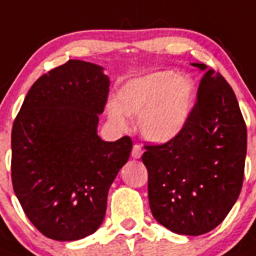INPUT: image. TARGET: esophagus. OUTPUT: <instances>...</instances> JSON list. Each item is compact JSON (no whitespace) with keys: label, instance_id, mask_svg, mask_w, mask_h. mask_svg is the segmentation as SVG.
Here are the masks:
<instances>
[{"label":"esophagus","instance_id":"obj_1","mask_svg":"<svg viewBox=\"0 0 256 256\" xmlns=\"http://www.w3.org/2000/svg\"><path fill=\"white\" fill-rule=\"evenodd\" d=\"M142 154H143V150H142V146L139 144H135L132 146V150H131V156L134 157V158H140Z\"/></svg>","mask_w":256,"mask_h":256}]
</instances>
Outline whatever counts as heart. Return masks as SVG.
<instances>
[{
	"label": "heart",
	"mask_w": 256,
	"mask_h": 256,
	"mask_svg": "<svg viewBox=\"0 0 256 256\" xmlns=\"http://www.w3.org/2000/svg\"><path fill=\"white\" fill-rule=\"evenodd\" d=\"M193 100L194 85L190 77L162 70L126 82L117 102L108 103L106 113L121 130L128 128V116L139 114L138 128L146 140L166 143L183 130Z\"/></svg>",
	"instance_id": "heart-1"
}]
</instances>
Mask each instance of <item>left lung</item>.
I'll list each match as a JSON object with an SVG mask.
<instances>
[{"label":"left lung","mask_w":256,"mask_h":256,"mask_svg":"<svg viewBox=\"0 0 256 256\" xmlns=\"http://www.w3.org/2000/svg\"><path fill=\"white\" fill-rule=\"evenodd\" d=\"M205 74L183 130L160 146H146L150 211L178 234L200 236L226 219L241 192L248 130L238 102L220 73Z\"/></svg>","instance_id":"8db88e82"}]
</instances>
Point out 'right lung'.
<instances>
[{"mask_svg": "<svg viewBox=\"0 0 256 256\" xmlns=\"http://www.w3.org/2000/svg\"><path fill=\"white\" fill-rule=\"evenodd\" d=\"M103 66L68 60L28 91L11 131V179L30 223L56 241H76L103 223L106 197L132 150L130 136L98 135L110 78Z\"/></svg>", "mask_w": 256, "mask_h": 256, "instance_id": "add662e5", "label": "right lung"}]
</instances>
